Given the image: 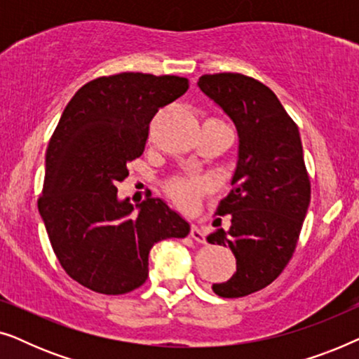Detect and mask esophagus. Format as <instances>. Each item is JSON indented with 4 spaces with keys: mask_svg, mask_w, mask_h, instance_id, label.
Listing matches in <instances>:
<instances>
[{
    "mask_svg": "<svg viewBox=\"0 0 359 359\" xmlns=\"http://www.w3.org/2000/svg\"><path fill=\"white\" fill-rule=\"evenodd\" d=\"M189 235H191V238H194L198 243H205V233L203 232V229H201L199 225H193V227H191Z\"/></svg>",
    "mask_w": 359,
    "mask_h": 359,
    "instance_id": "1",
    "label": "esophagus"
}]
</instances>
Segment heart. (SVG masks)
I'll list each match as a JSON object with an SVG mask.
<instances>
[{"mask_svg":"<svg viewBox=\"0 0 359 359\" xmlns=\"http://www.w3.org/2000/svg\"><path fill=\"white\" fill-rule=\"evenodd\" d=\"M209 189V180L203 176H176L166 183V193L184 210H193Z\"/></svg>","mask_w":359,"mask_h":359,"instance_id":"1","label":"heart"}]
</instances>
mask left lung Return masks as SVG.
Listing matches in <instances>:
<instances>
[{"mask_svg":"<svg viewBox=\"0 0 359 359\" xmlns=\"http://www.w3.org/2000/svg\"><path fill=\"white\" fill-rule=\"evenodd\" d=\"M198 85L238 132L232 191L217 208L219 215H230V229H217L208 242L229 247L237 259V273L212 291L243 297L271 284L292 258L311 180L296 122L266 85L240 73L203 75Z\"/></svg>","mask_w":359,"mask_h":359,"instance_id":"8db88e82","label":"left lung"}]
</instances>
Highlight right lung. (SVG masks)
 Returning <instances> with one entry per match:
<instances>
[{
	"label": "right lung",
	"mask_w": 359,
	"mask_h": 359,
	"mask_svg": "<svg viewBox=\"0 0 359 359\" xmlns=\"http://www.w3.org/2000/svg\"><path fill=\"white\" fill-rule=\"evenodd\" d=\"M188 78L124 72L100 76L75 93L53 130L37 205L65 273L91 291L117 296L149 276V253L160 240L184 238L189 224L147 196L132 215L116 184L144 154L150 121L183 96Z\"/></svg>",
	"instance_id": "obj_1"
}]
</instances>
